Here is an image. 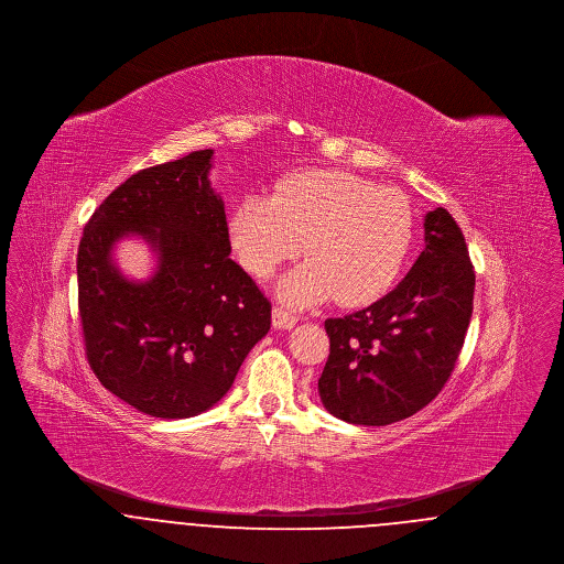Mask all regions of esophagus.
I'll return each instance as SVG.
<instances>
[{"label": "esophagus", "mask_w": 564, "mask_h": 564, "mask_svg": "<svg viewBox=\"0 0 564 564\" xmlns=\"http://www.w3.org/2000/svg\"><path fill=\"white\" fill-rule=\"evenodd\" d=\"M295 323H297V319H295L292 313H288V311L279 308V306L272 308V325H274L276 329H292Z\"/></svg>", "instance_id": "esophagus-1"}]
</instances>
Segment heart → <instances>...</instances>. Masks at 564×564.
I'll return each mask as SVG.
<instances>
[{
  "label": "heart",
  "mask_w": 564,
  "mask_h": 564,
  "mask_svg": "<svg viewBox=\"0 0 564 564\" xmlns=\"http://www.w3.org/2000/svg\"><path fill=\"white\" fill-rule=\"evenodd\" d=\"M416 219L402 192L340 169L285 177L274 194H247L228 217V239L242 269L267 279L302 251L308 260L279 281L292 306L336 297L366 306L398 281Z\"/></svg>",
  "instance_id": "b5f03b06"
}]
</instances>
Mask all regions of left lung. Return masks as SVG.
Instances as JSON below:
<instances>
[{
	"label": "left lung",
	"instance_id": "left-lung-1",
	"mask_svg": "<svg viewBox=\"0 0 564 564\" xmlns=\"http://www.w3.org/2000/svg\"><path fill=\"white\" fill-rule=\"evenodd\" d=\"M425 249L402 283L364 311L327 319L319 398L329 414L380 427L416 414L455 370L476 274L453 215H425Z\"/></svg>",
	"mask_w": 564,
	"mask_h": 564
}]
</instances>
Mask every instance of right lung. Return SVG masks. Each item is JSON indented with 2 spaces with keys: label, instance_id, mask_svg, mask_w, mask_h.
<instances>
[{
  "label": "right lung",
  "instance_id": "add662e5",
  "mask_svg": "<svg viewBox=\"0 0 564 564\" xmlns=\"http://www.w3.org/2000/svg\"><path fill=\"white\" fill-rule=\"evenodd\" d=\"M214 150L131 175L88 219L78 247L86 357L101 384L156 419H189L219 402L270 329V302L230 260ZM158 253L145 282L121 274L118 240Z\"/></svg>",
  "mask_w": 564,
  "mask_h": 564
}]
</instances>
